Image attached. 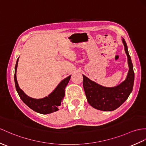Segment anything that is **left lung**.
<instances>
[{"instance_id":"1","label":"left lung","mask_w":146,"mask_h":146,"mask_svg":"<svg viewBox=\"0 0 146 146\" xmlns=\"http://www.w3.org/2000/svg\"><path fill=\"white\" fill-rule=\"evenodd\" d=\"M127 57L129 72L125 80L114 87H106L97 84L83 75V86L87 101L92 107L102 111H113L121 105L133 90L134 72L125 40L123 38Z\"/></svg>"}]
</instances>
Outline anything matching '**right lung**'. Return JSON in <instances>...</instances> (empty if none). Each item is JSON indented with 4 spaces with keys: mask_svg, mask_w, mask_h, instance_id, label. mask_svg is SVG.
<instances>
[{
    "mask_svg": "<svg viewBox=\"0 0 146 146\" xmlns=\"http://www.w3.org/2000/svg\"><path fill=\"white\" fill-rule=\"evenodd\" d=\"M19 59V58L17 59L15 67L14 80H15L16 90L22 100L31 110L41 114H49V113L59 110L58 107L61 106L62 100L64 97L65 88L69 82L71 75L62 80L56 87L54 91L48 97L40 99L31 98L24 93V92L19 87L17 82L16 73Z\"/></svg>",
    "mask_w": 146,
    "mask_h": 146,
    "instance_id": "add662e5",
    "label": "right lung"
}]
</instances>
